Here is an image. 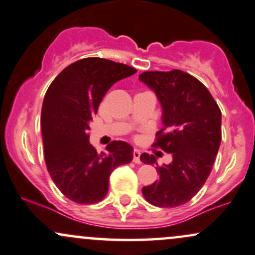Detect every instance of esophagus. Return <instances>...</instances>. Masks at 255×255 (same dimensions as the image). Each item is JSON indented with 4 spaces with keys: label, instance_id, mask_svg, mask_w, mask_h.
I'll return each mask as SVG.
<instances>
[{
    "label": "esophagus",
    "instance_id": "1",
    "mask_svg": "<svg viewBox=\"0 0 255 255\" xmlns=\"http://www.w3.org/2000/svg\"><path fill=\"white\" fill-rule=\"evenodd\" d=\"M132 155H133V162H136V164H141V151H139L138 149H135L133 150V153H132Z\"/></svg>",
    "mask_w": 255,
    "mask_h": 255
}]
</instances>
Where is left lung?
Returning <instances> with one entry per match:
<instances>
[{"instance_id":"1","label":"left lung","mask_w":255,"mask_h":255,"mask_svg":"<svg viewBox=\"0 0 255 255\" xmlns=\"http://www.w3.org/2000/svg\"><path fill=\"white\" fill-rule=\"evenodd\" d=\"M139 81L155 93L162 108L164 128L154 147L172 154V162L156 166L158 181L142 188L148 202L158 207H177L195 196L211 170L222 141V112L207 88L179 70L150 71ZM141 161L158 165L153 154Z\"/></svg>"}]
</instances>
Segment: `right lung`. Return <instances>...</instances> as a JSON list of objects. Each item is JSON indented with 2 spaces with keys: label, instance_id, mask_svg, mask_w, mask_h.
Wrapping results in <instances>:
<instances>
[{
  "label": "right lung",
  "instance_id": "add662e5",
  "mask_svg": "<svg viewBox=\"0 0 255 255\" xmlns=\"http://www.w3.org/2000/svg\"><path fill=\"white\" fill-rule=\"evenodd\" d=\"M136 72L107 59H82L67 66L45 93L41 113L45 164L59 190L77 204L101 201L112 171L132 160L133 148L123 141L97 153L89 143V123L108 89Z\"/></svg>",
  "mask_w": 255,
  "mask_h": 255
}]
</instances>
